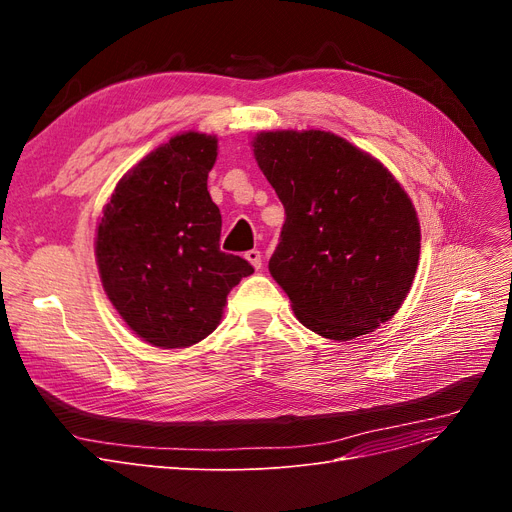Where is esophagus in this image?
<instances>
[{
    "label": "esophagus",
    "instance_id": "obj_1",
    "mask_svg": "<svg viewBox=\"0 0 512 512\" xmlns=\"http://www.w3.org/2000/svg\"><path fill=\"white\" fill-rule=\"evenodd\" d=\"M245 259L255 267V270H261V253H259L257 249L247 251V253H245Z\"/></svg>",
    "mask_w": 512,
    "mask_h": 512
}]
</instances>
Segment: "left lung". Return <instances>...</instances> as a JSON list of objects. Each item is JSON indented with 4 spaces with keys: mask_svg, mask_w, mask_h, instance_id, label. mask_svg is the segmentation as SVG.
<instances>
[{
    "mask_svg": "<svg viewBox=\"0 0 512 512\" xmlns=\"http://www.w3.org/2000/svg\"><path fill=\"white\" fill-rule=\"evenodd\" d=\"M286 220L270 274L311 332L369 334L400 309L421 249L417 211L378 159L326 130L251 141Z\"/></svg>",
    "mask_w": 512,
    "mask_h": 512,
    "instance_id": "left-lung-1",
    "label": "left lung"
}]
</instances>
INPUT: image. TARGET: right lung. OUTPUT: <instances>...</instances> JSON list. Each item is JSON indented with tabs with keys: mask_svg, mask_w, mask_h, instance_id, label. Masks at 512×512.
Here are the masks:
<instances>
[{
	"mask_svg": "<svg viewBox=\"0 0 512 512\" xmlns=\"http://www.w3.org/2000/svg\"><path fill=\"white\" fill-rule=\"evenodd\" d=\"M218 139L182 132L116 186L97 226L103 290L126 326L159 348H186L218 328L228 292L253 265L220 251L222 215L207 191Z\"/></svg>",
	"mask_w": 512,
	"mask_h": 512,
	"instance_id": "add662e5",
	"label": "right lung"
}]
</instances>
